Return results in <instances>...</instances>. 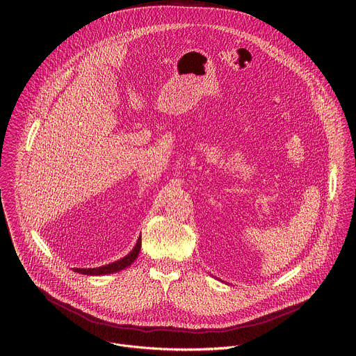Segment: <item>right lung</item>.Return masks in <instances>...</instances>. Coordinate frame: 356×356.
I'll return each instance as SVG.
<instances>
[{
  "label": "right lung",
  "instance_id": "obj_1",
  "mask_svg": "<svg viewBox=\"0 0 356 356\" xmlns=\"http://www.w3.org/2000/svg\"><path fill=\"white\" fill-rule=\"evenodd\" d=\"M139 250H140V238L138 239L136 245L134 246V249L128 253V255L120 261H115L113 264L104 265V266H99V268H88V269H80V268H74L73 270L81 275H87V276H101V275H108V273H115L120 272L125 268H128L139 255Z\"/></svg>",
  "mask_w": 356,
  "mask_h": 356
}]
</instances>
